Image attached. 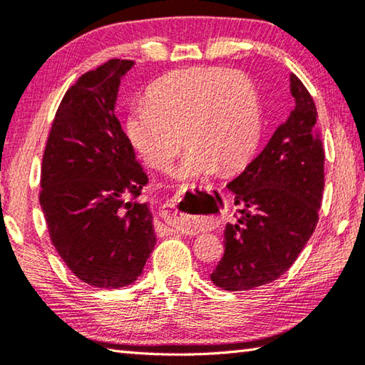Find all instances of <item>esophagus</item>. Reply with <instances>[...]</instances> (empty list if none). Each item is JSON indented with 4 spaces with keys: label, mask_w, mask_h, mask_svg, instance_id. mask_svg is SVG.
I'll list each match as a JSON object with an SVG mask.
<instances>
[{
    "label": "esophagus",
    "mask_w": 365,
    "mask_h": 365,
    "mask_svg": "<svg viewBox=\"0 0 365 365\" xmlns=\"http://www.w3.org/2000/svg\"><path fill=\"white\" fill-rule=\"evenodd\" d=\"M182 206L180 200H172L164 202L160 207V217L164 219L170 232H188L191 225L196 224V215H191Z\"/></svg>",
    "instance_id": "1"
}]
</instances>
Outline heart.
<instances>
[{
	"label": "heart",
	"mask_w": 365,
	"mask_h": 365,
	"mask_svg": "<svg viewBox=\"0 0 365 365\" xmlns=\"http://www.w3.org/2000/svg\"><path fill=\"white\" fill-rule=\"evenodd\" d=\"M127 135L154 169H168L185 143L190 150L180 178H202L215 170L243 168L257 145L261 108L255 83L238 71L188 67L159 78L146 103L127 117Z\"/></svg>",
	"instance_id": "obj_1"
}]
</instances>
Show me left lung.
<instances>
[{"label":"left lung","mask_w":365,"mask_h":365,"mask_svg":"<svg viewBox=\"0 0 365 365\" xmlns=\"http://www.w3.org/2000/svg\"><path fill=\"white\" fill-rule=\"evenodd\" d=\"M296 106L269 143L228 188L240 206L224 232V257L211 280L245 292L279 279L316 230L324 193L325 153L311 93L292 73Z\"/></svg>","instance_id":"obj_1"}]
</instances>
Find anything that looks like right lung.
<instances>
[{"label":"right lung","instance_id":"right-lung-1","mask_svg":"<svg viewBox=\"0 0 365 365\" xmlns=\"http://www.w3.org/2000/svg\"><path fill=\"white\" fill-rule=\"evenodd\" d=\"M132 66L109 59L78 77L43 153L40 206L49 238L72 274L96 288L130 285L156 245L150 207L137 201L148 175L114 114Z\"/></svg>","mask_w":365,"mask_h":365}]
</instances>
